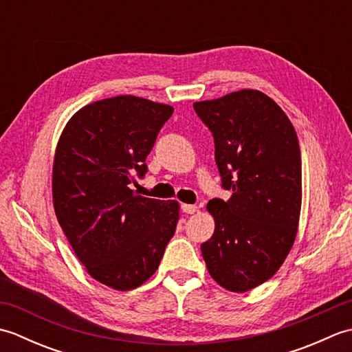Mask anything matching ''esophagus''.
<instances>
[{
    "mask_svg": "<svg viewBox=\"0 0 352 352\" xmlns=\"http://www.w3.org/2000/svg\"><path fill=\"white\" fill-rule=\"evenodd\" d=\"M182 210L184 213H188V214H193L198 210V207L193 206V204H182Z\"/></svg>",
    "mask_w": 352,
    "mask_h": 352,
    "instance_id": "1",
    "label": "esophagus"
}]
</instances>
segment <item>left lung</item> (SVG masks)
<instances>
[{
	"label": "left lung",
	"mask_w": 352,
	"mask_h": 352,
	"mask_svg": "<svg viewBox=\"0 0 352 352\" xmlns=\"http://www.w3.org/2000/svg\"><path fill=\"white\" fill-rule=\"evenodd\" d=\"M214 139L228 201L210 199L214 233L201 245L212 278L243 294L267 281L294 246L302 201L301 151L287 115L254 89L193 102Z\"/></svg>",
	"instance_id": "8db88e82"
}]
</instances>
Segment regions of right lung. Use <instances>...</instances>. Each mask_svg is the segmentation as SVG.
<instances>
[{
	"label": "right lung",
	"mask_w": 352,
	"mask_h": 352,
	"mask_svg": "<svg viewBox=\"0 0 352 352\" xmlns=\"http://www.w3.org/2000/svg\"><path fill=\"white\" fill-rule=\"evenodd\" d=\"M168 104L133 95L95 101L74 115L57 142L52 204L87 274L115 290L142 286L160 265L180 206L138 195L136 175L170 118Z\"/></svg>",
	"instance_id": "add662e5"
}]
</instances>
